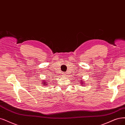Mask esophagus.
<instances>
[{"instance_id": "1", "label": "esophagus", "mask_w": 125, "mask_h": 125, "mask_svg": "<svg viewBox=\"0 0 125 125\" xmlns=\"http://www.w3.org/2000/svg\"><path fill=\"white\" fill-rule=\"evenodd\" d=\"M62 76H63V77H64V76H65V73H62Z\"/></svg>"}]
</instances>
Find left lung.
Masks as SVG:
<instances>
[{
    "instance_id": "8db88e82",
    "label": "left lung",
    "mask_w": 125,
    "mask_h": 125,
    "mask_svg": "<svg viewBox=\"0 0 125 125\" xmlns=\"http://www.w3.org/2000/svg\"><path fill=\"white\" fill-rule=\"evenodd\" d=\"M80 82H81V85H84V82L83 81L80 80ZM83 83H84V84Z\"/></svg>"
}]
</instances>
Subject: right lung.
I'll return each instance as SVG.
<instances>
[{"label":"right lung","instance_id":"1","mask_svg":"<svg viewBox=\"0 0 125 125\" xmlns=\"http://www.w3.org/2000/svg\"><path fill=\"white\" fill-rule=\"evenodd\" d=\"M47 82V81H46V80H42V85H43L44 86H47L48 84V82Z\"/></svg>","mask_w":125,"mask_h":125}]
</instances>
